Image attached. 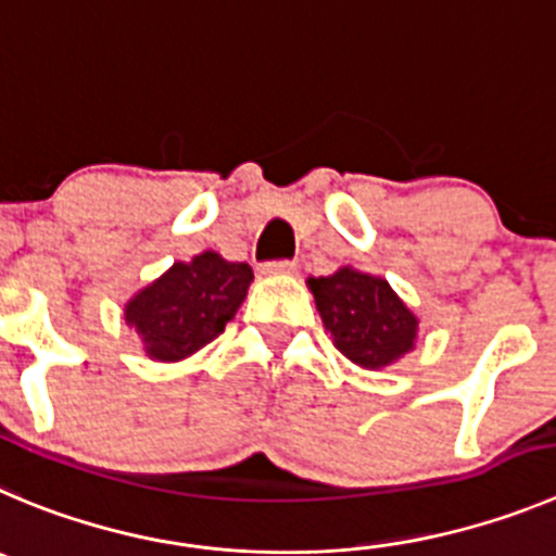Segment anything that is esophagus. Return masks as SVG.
Listing matches in <instances>:
<instances>
[{
	"label": "esophagus",
	"mask_w": 556,
	"mask_h": 556,
	"mask_svg": "<svg viewBox=\"0 0 556 556\" xmlns=\"http://www.w3.org/2000/svg\"><path fill=\"white\" fill-rule=\"evenodd\" d=\"M293 271H295V263L290 261H274L263 266V274H268V277H282V274H293Z\"/></svg>",
	"instance_id": "obj_1"
}]
</instances>
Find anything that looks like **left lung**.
Segmentation results:
<instances>
[{
    "label": "left lung",
    "mask_w": 556,
    "mask_h": 556,
    "mask_svg": "<svg viewBox=\"0 0 556 556\" xmlns=\"http://www.w3.org/2000/svg\"><path fill=\"white\" fill-rule=\"evenodd\" d=\"M307 288L334 349L362 370H383L417 345L419 318L383 277L342 266Z\"/></svg>",
    "instance_id": "8db88e82"
}]
</instances>
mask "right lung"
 I'll list each match as a JSON object with an SVG mask.
<instances>
[{
    "mask_svg": "<svg viewBox=\"0 0 556 556\" xmlns=\"http://www.w3.org/2000/svg\"><path fill=\"white\" fill-rule=\"evenodd\" d=\"M254 274L247 263L225 261L205 249L189 263L178 261L131 295L123 318L155 362H180L225 331L247 299Z\"/></svg>",
    "mask_w": 556,
    "mask_h": 556,
    "instance_id": "obj_1",
    "label": "right lung"
}]
</instances>
